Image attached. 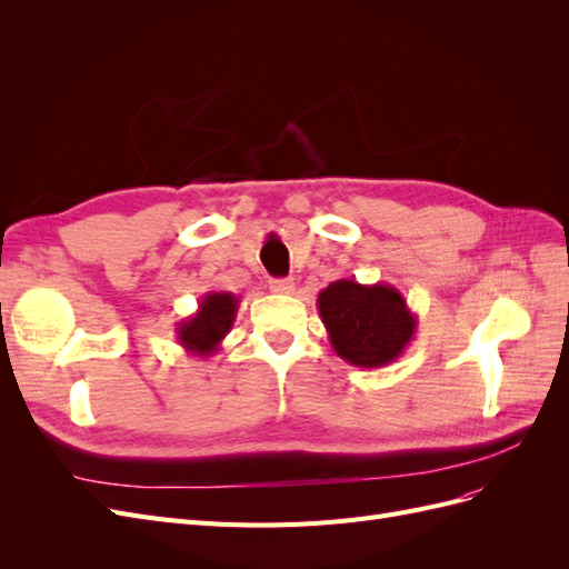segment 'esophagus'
I'll return each instance as SVG.
<instances>
[{
    "label": "esophagus",
    "instance_id": "34e87169",
    "mask_svg": "<svg viewBox=\"0 0 569 569\" xmlns=\"http://www.w3.org/2000/svg\"><path fill=\"white\" fill-rule=\"evenodd\" d=\"M270 291H274V295H291V291H295V280L289 278L270 280Z\"/></svg>",
    "mask_w": 569,
    "mask_h": 569
}]
</instances>
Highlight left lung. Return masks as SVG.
<instances>
[{"mask_svg": "<svg viewBox=\"0 0 569 569\" xmlns=\"http://www.w3.org/2000/svg\"><path fill=\"white\" fill-rule=\"evenodd\" d=\"M318 313L337 356L366 370L393 363L418 330V316L401 291L382 282L327 284L318 295Z\"/></svg>", "mask_w": 569, "mask_h": 569, "instance_id": "8db88e82", "label": "left lung"}]
</instances>
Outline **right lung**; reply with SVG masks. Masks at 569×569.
<instances>
[{"label":"right lung","mask_w":569,"mask_h":569,"mask_svg":"<svg viewBox=\"0 0 569 569\" xmlns=\"http://www.w3.org/2000/svg\"><path fill=\"white\" fill-rule=\"evenodd\" d=\"M239 308V297L232 291H209L197 313L178 322V341L187 356L209 358L220 351L222 339L232 330Z\"/></svg>","instance_id":"1"}]
</instances>
